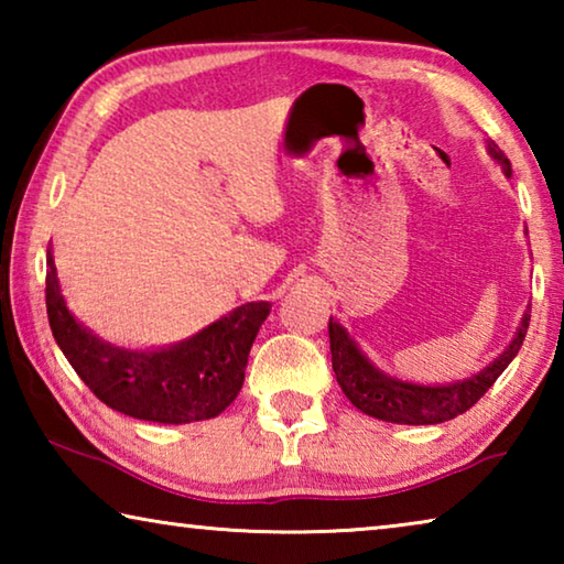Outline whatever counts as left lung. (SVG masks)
<instances>
[{
    "instance_id": "1",
    "label": "left lung",
    "mask_w": 564,
    "mask_h": 564,
    "mask_svg": "<svg viewBox=\"0 0 564 564\" xmlns=\"http://www.w3.org/2000/svg\"><path fill=\"white\" fill-rule=\"evenodd\" d=\"M488 154L492 156L495 164H500L505 176L510 178V161L495 141H488ZM528 326L530 313H524L510 346L492 362H488L480 373L455 380V383L423 386L413 383V380H400L395 376H388L386 370L373 366L366 352L360 350L358 343L350 338V333L330 316L328 336L333 370H336L343 393H346V398L360 410V413L398 425H437L445 423V420L463 415L465 410H470L477 400L488 393V388L502 376V370L510 366L512 358L518 356Z\"/></svg>"
}]
</instances>
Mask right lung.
Masks as SVG:
<instances>
[{
  "label": "right lung",
  "instance_id": "1",
  "mask_svg": "<svg viewBox=\"0 0 564 564\" xmlns=\"http://www.w3.org/2000/svg\"><path fill=\"white\" fill-rule=\"evenodd\" d=\"M269 313V301L243 303L171 346L123 348L74 318L46 248V316L56 346L91 393L123 415L184 425L224 413L243 386L248 352Z\"/></svg>",
  "mask_w": 564,
  "mask_h": 564
}]
</instances>
